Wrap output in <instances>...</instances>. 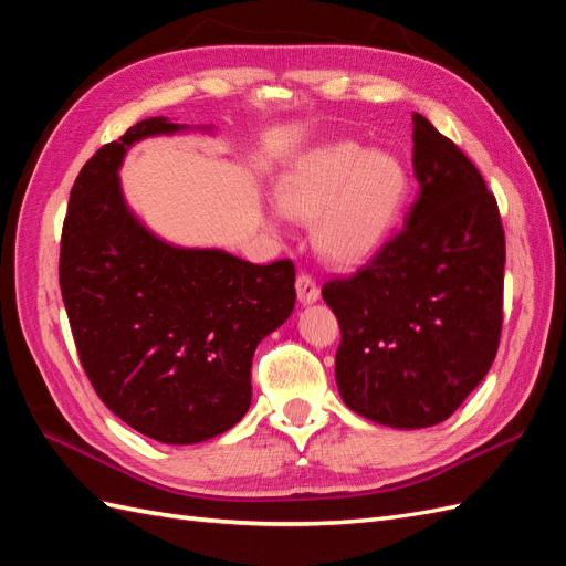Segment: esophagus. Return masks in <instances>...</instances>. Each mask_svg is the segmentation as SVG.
<instances>
[{"label":"esophagus","mask_w":566,"mask_h":566,"mask_svg":"<svg viewBox=\"0 0 566 566\" xmlns=\"http://www.w3.org/2000/svg\"><path fill=\"white\" fill-rule=\"evenodd\" d=\"M296 296L301 303H315L321 296V286L315 284L311 274H298L296 277Z\"/></svg>","instance_id":"esophagus-1"}]
</instances>
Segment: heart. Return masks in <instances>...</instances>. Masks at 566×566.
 Wrapping results in <instances>:
<instances>
[{
  "label": "heart",
  "mask_w": 566,
  "mask_h": 566,
  "mask_svg": "<svg viewBox=\"0 0 566 566\" xmlns=\"http://www.w3.org/2000/svg\"><path fill=\"white\" fill-rule=\"evenodd\" d=\"M407 193L409 171L395 153L337 140L296 159L277 184V206L292 220H315V249L327 260L356 265L385 243Z\"/></svg>",
  "instance_id": "heart-1"
}]
</instances>
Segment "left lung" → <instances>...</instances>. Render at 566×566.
<instances>
[{
	"instance_id": "left-lung-1",
	"label": "left lung",
	"mask_w": 566,
	"mask_h": 566,
	"mask_svg": "<svg viewBox=\"0 0 566 566\" xmlns=\"http://www.w3.org/2000/svg\"><path fill=\"white\" fill-rule=\"evenodd\" d=\"M416 202L358 272L323 286L342 327L346 407L416 430L447 421L481 385L502 332L504 231L471 159L413 114Z\"/></svg>"
}]
</instances>
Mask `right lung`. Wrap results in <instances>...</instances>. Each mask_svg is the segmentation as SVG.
Masks as SVG:
<instances>
[{
  "instance_id": "obj_1",
  "label": "right lung",
  "mask_w": 566,
  "mask_h": 566,
  "mask_svg": "<svg viewBox=\"0 0 566 566\" xmlns=\"http://www.w3.org/2000/svg\"><path fill=\"white\" fill-rule=\"evenodd\" d=\"M181 132L188 126L167 117L143 119L85 163L60 258L71 332L97 397L165 444H196L241 421L255 346L296 303L292 260L253 265L222 249H184L126 206L119 167L128 148Z\"/></svg>"
}]
</instances>
